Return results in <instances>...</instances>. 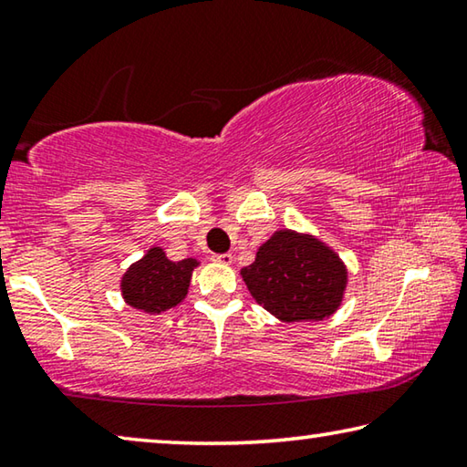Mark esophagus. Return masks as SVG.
<instances>
[{
    "instance_id": "esophagus-1",
    "label": "esophagus",
    "mask_w": 467,
    "mask_h": 467,
    "mask_svg": "<svg viewBox=\"0 0 467 467\" xmlns=\"http://www.w3.org/2000/svg\"><path fill=\"white\" fill-rule=\"evenodd\" d=\"M212 262L223 264V265H231L233 264V255H231V253H223V255H212Z\"/></svg>"
}]
</instances>
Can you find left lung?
<instances>
[{
    "mask_svg": "<svg viewBox=\"0 0 467 467\" xmlns=\"http://www.w3.org/2000/svg\"><path fill=\"white\" fill-rule=\"evenodd\" d=\"M251 296L284 323L323 321L342 305L348 267L311 233L280 228L241 270Z\"/></svg>",
    "mask_w": 467,
    "mask_h": 467,
    "instance_id": "obj_1",
    "label": "left lung"
}]
</instances>
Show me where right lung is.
I'll list each match as a JSON object with an SVG mask.
<instances>
[{
  "label": "right lung",
  "instance_id": "obj_1",
  "mask_svg": "<svg viewBox=\"0 0 467 467\" xmlns=\"http://www.w3.org/2000/svg\"><path fill=\"white\" fill-rule=\"evenodd\" d=\"M197 265L200 262L193 257L171 262L162 247L152 244L144 257L133 262L121 275L119 288L125 305L146 315L172 309L187 296Z\"/></svg>",
  "mask_w": 467,
  "mask_h": 467
}]
</instances>
